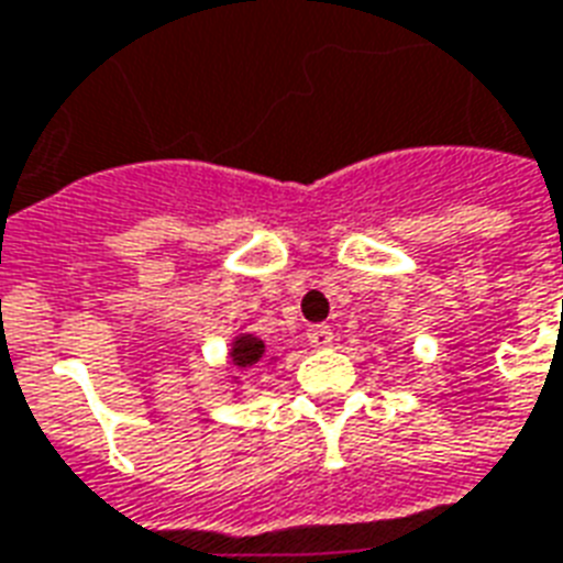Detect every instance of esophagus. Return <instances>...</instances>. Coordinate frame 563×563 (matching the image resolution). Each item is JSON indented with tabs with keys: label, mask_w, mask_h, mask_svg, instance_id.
Segmentation results:
<instances>
[{
	"label": "esophagus",
	"mask_w": 563,
	"mask_h": 563,
	"mask_svg": "<svg viewBox=\"0 0 563 563\" xmlns=\"http://www.w3.org/2000/svg\"><path fill=\"white\" fill-rule=\"evenodd\" d=\"M307 342H310L312 349H328L330 342H333V330L328 324H310L307 328Z\"/></svg>",
	"instance_id": "esophagus-1"
}]
</instances>
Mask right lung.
I'll return each instance as SVG.
<instances>
[{
  "label": "right lung",
  "instance_id": "obj_1",
  "mask_svg": "<svg viewBox=\"0 0 563 563\" xmlns=\"http://www.w3.org/2000/svg\"><path fill=\"white\" fill-rule=\"evenodd\" d=\"M274 360L268 351H265V342L253 333H239L233 336V345H230V366L239 368V372H253V368L272 366ZM235 380V377H233ZM239 384V380H235Z\"/></svg>",
  "mask_w": 563,
  "mask_h": 563
}]
</instances>
